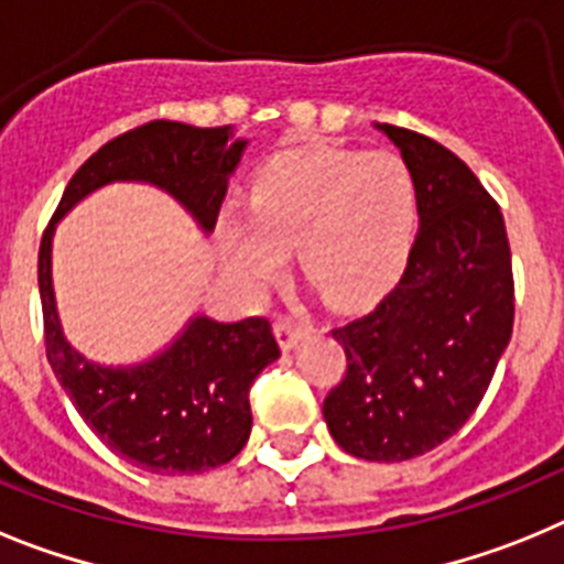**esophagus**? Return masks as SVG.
I'll use <instances>...</instances> for the list:
<instances>
[{
  "label": "esophagus",
  "instance_id": "obj_1",
  "mask_svg": "<svg viewBox=\"0 0 564 564\" xmlns=\"http://www.w3.org/2000/svg\"><path fill=\"white\" fill-rule=\"evenodd\" d=\"M275 332H278V340H281L283 349H292V346H297V340L301 337H306L312 332L310 321H303V317H278L275 323Z\"/></svg>",
  "mask_w": 564,
  "mask_h": 564
}]
</instances>
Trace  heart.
Segmentation results:
<instances>
[{"label":"heart","instance_id":"heart-1","mask_svg":"<svg viewBox=\"0 0 564 564\" xmlns=\"http://www.w3.org/2000/svg\"><path fill=\"white\" fill-rule=\"evenodd\" d=\"M247 215H224L221 247L241 281L281 275L286 249L312 286L360 303L400 275L420 224L417 178L400 155L310 147L269 161Z\"/></svg>","mask_w":564,"mask_h":564}]
</instances>
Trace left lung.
Here are the masks:
<instances>
[{"label":"left lung","mask_w":564,"mask_h":564,"mask_svg":"<svg viewBox=\"0 0 564 564\" xmlns=\"http://www.w3.org/2000/svg\"><path fill=\"white\" fill-rule=\"evenodd\" d=\"M417 178L420 229L400 283L332 329L346 351L323 420L346 454L403 463L457 434L513 329L506 221L477 175L429 135L375 124Z\"/></svg>","instance_id":"1"}]
</instances>
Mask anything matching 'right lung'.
<instances>
[{"label": "right lung", "mask_w": 564, "mask_h": 564, "mask_svg": "<svg viewBox=\"0 0 564 564\" xmlns=\"http://www.w3.org/2000/svg\"><path fill=\"white\" fill-rule=\"evenodd\" d=\"M247 150L235 127L150 121L99 147L67 184L39 247V295L47 364L93 434L144 471L200 474L227 465L252 431L249 389L281 357L272 323H218L198 315L164 351L135 366L90 364L67 343L53 297L56 224L116 181L153 184L173 195L204 232H213L227 181Z\"/></svg>", "instance_id": "add662e5"}]
</instances>
